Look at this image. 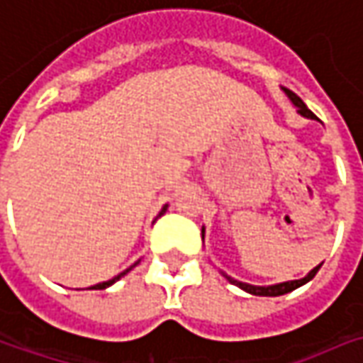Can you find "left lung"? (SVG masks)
<instances>
[{
  "label": "left lung",
  "instance_id": "obj_1",
  "mask_svg": "<svg viewBox=\"0 0 363 363\" xmlns=\"http://www.w3.org/2000/svg\"><path fill=\"white\" fill-rule=\"evenodd\" d=\"M284 93L291 97V101L298 107V113L301 116H305V118H315L313 116V111L307 109V105L303 103V99L298 97V95H294L292 91L289 89H284ZM319 268H321V264L317 266V268H313L311 272H308L305 278H301V280H291V282H280V284H272V286H252V284H245V282H240V280H233V278H229L228 280L231 284H235V286H240V289H244L245 292H250V294H256V296H280V294H286V292L294 291V289H298V286H303V284H307L311 278H315V274L319 272Z\"/></svg>",
  "mask_w": 363,
  "mask_h": 363
}]
</instances>
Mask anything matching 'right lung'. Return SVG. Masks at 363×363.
<instances>
[{"mask_svg": "<svg viewBox=\"0 0 363 363\" xmlns=\"http://www.w3.org/2000/svg\"><path fill=\"white\" fill-rule=\"evenodd\" d=\"M164 211H166V207H164V209H162V213H164ZM162 213H160V215H162ZM135 264H138V262H135ZM135 264H134V266H135ZM134 266H132V268H134ZM132 268H128V270H123V272H121V274L116 276V278H111V280H107V282H101V284H95V286H91V289H99V291H101V289H107V286H111V284H113L116 280H119L121 276L128 274V272H130Z\"/></svg>", "mask_w": 363, "mask_h": 363, "instance_id": "right-lung-1", "label": "right lung"}]
</instances>
